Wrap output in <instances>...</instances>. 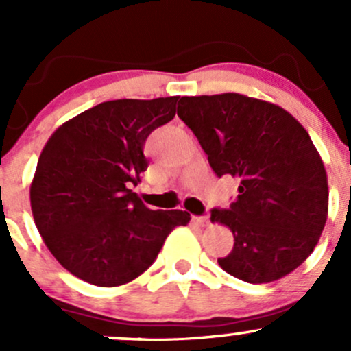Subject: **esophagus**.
Returning a JSON list of instances; mask_svg holds the SVG:
<instances>
[{
	"label": "esophagus",
	"mask_w": 351,
	"mask_h": 351,
	"mask_svg": "<svg viewBox=\"0 0 351 351\" xmlns=\"http://www.w3.org/2000/svg\"><path fill=\"white\" fill-rule=\"evenodd\" d=\"M192 221H193V224L200 226V228H204V226L208 224V217H207V215H193Z\"/></svg>",
	"instance_id": "obj_1"
}]
</instances>
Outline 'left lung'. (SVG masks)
<instances>
[{"instance_id":"8db88e82","label":"left lung","mask_w":351,"mask_h":351,"mask_svg":"<svg viewBox=\"0 0 351 351\" xmlns=\"http://www.w3.org/2000/svg\"><path fill=\"white\" fill-rule=\"evenodd\" d=\"M178 117L195 134L219 178L239 182L210 221L234 234L222 270L268 284L304 263L328 217V178L307 130L278 105L239 93L182 97Z\"/></svg>"}]
</instances>
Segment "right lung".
Segmentation results:
<instances>
[{
    "mask_svg": "<svg viewBox=\"0 0 351 351\" xmlns=\"http://www.w3.org/2000/svg\"><path fill=\"white\" fill-rule=\"evenodd\" d=\"M180 97L112 100L80 113L51 136L38 158L30 204L56 260L81 280L117 287L154 263L185 210H151L132 186L149 166L144 146L173 120Z\"/></svg>",
    "mask_w": 351,
    "mask_h": 351,
    "instance_id": "right-lung-1",
    "label": "right lung"
}]
</instances>
